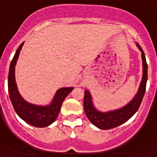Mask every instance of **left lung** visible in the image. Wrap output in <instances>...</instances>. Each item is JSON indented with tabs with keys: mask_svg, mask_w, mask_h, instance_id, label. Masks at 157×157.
<instances>
[{
	"mask_svg": "<svg viewBox=\"0 0 157 157\" xmlns=\"http://www.w3.org/2000/svg\"><path fill=\"white\" fill-rule=\"evenodd\" d=\"M137 47L141 51L143 65V77L141 82V85L139 88L136 96L133 99L130 103L126 106L117 111H110V112L103 113L98 111L92 105V98L89 92L86 90L84 92V112L89 121L93 125L97 126L101 129H110L112 128L122 125L126 122L127 120L133 116L137 112L140 105H141L142 99L144 97L145 89H146L147 77H148V65H147L146 58L144 56V51L141 46L137 43Z\"/></svg>",
	"mask_w": 157,
	"mask_h": 157,
	"instance_id": "left-lung-1",
	"label": "left lung"
}]
</instances>
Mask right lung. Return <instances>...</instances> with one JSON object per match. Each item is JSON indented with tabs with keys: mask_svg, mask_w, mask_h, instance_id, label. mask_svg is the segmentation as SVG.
<instances>
[{
	"mask_svg": "<svg viewBox=\"0 0 157 157\" xmlns=\"http://www.w3.org/2000/svg\"><path fill=\"white\" fill-rule=\"evenodd\" d=\"M24 43V42H23L16 50L9 67L8 78L9 97L15 111L24 121L35 127H46L55 121L59 114L64 99L73 91V88H60L56 93L51 104L46 107L31 104L22 99L15 80V66Z\"/></svg>",
	"mask_w": 157,
	"mask_h": 157,
	"instance_id": "1",
	"label": "right lung"
}]
</instances>
